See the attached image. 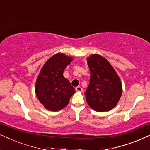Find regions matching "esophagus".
<instances>
[{"label":"esophagus","mask_w":150,"mask_h":150,"mask_svg":"<svg viewBox=\"0 0 150 150\" xmlns=\"http://www.w3.org/2000/svg\"><path fill=\"white\" fill-rule=\"evenodd\" d=\"M76 91L81 92V91H83V89H82V87H81V86H79V87H76Z\"/></svg>","instance_id":"1"}]
</instances>
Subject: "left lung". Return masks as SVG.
<instances>
[{
	"label": "left lung",
	"mask_w": 150,
	"mask_h": 150,
	"mask_svg": "<svg viewBox=\"0 0 150 150\" xmlns=\"http://www.w3.org/2000/svg\"><path fill=\"white\" fill-rule=\"evenodd\" d=\"M87 63L91 73L85 92L87 104L96 111H108L117 105L122 96L120 77L110 63L99 54H91Z\"/></svg>",
	"instance_id": "8db88e82"
}]
</instances>
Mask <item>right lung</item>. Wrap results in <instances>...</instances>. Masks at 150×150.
Listing matches in <instances>:
<instances>
[{
	"label": "right lung",
	"mask_w": 150,
	"mask_h": 150,
	"mask_svg": "<svg viewBox=\"0 0 150 150\" xmlns=\"http://www.w3.org/2000/svg\"><path fill=\"white\" fill-rule=\"evenodd\" d=\"M72 58L57 53L45 63L35 83L37 98L47 110L58 111L65 107L75 89L63 76V71Z\"/></svg>",
	"instance_id": "right-lung-1"
}]
</instances>
